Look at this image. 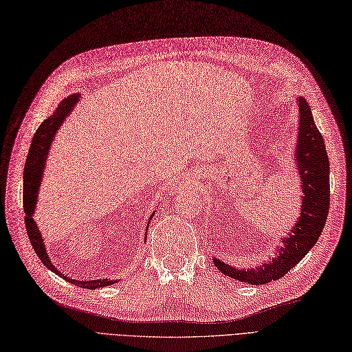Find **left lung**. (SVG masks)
<instances>
[{
  "label": "left lung",
  "instance_id": "1",
  "mask_svg": "<svg viewBox=\"0 0 352 352\" xmlns=\"http://www.w3.org/2000/svg\"><path fill=\"white\" fill-rule=\"evenodd\" d=\"M297 103L300 124L294 160L301 179L302 202L296 226L288 230L287 237L281 239L284 245L276 250L275 258L268 263H262L252 270H239L214 259L218 271L250 285H262L280 280L289 270L294 268L316 245L329 212L331 189L328 153L324 148L323 137L314 124L310 106L302 98H297Z\"/></svg>",
  "mask_w": 352,
  "mask_h": 352
}]
</instances>
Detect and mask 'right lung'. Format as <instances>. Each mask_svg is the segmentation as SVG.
<instances>
[{"instance_id":"obj_1","label":"right lung","mask_w":352,"mask_h":352,"mask_svg":"<svg viewBox=\"0 0 352 352\" xmlns=\"http://www.w3.org/2000/svg\"><path fill=\"white\" fill-rule=\"evenodd\" d=\"M80 98H81V94H78V93L68 96V98H65L58 104L55 112L50 118L45 119L41 124V126L38 128V131H36L29 154H28L26 164H24L23 210H24V223H26V230H28V236L30 239V243H32L36 254H38L39 259L42 261V263L46 266V268L51 270L56 275L63 276L64 280H67L71 284H74L81 288L93 289V288H102L106 285H112L118 281L107 280V278H102V280H91V281H78V280H72V278H68L63 272H59L52 265V262L50 259V254L46 253L45 241L41 236L38 226H36V223L33 220L36 204H38V193H39V188H41V180H42V175H43L47 151H50V147H51L54 137L56 135L58 128L60 126V124L64 122L65 118L72 112V109H74V106L78 103ZM153 217H154V212L151 214L150 220ZM147 230H148V226H147Z\"/></svg>"}]
</instances>
